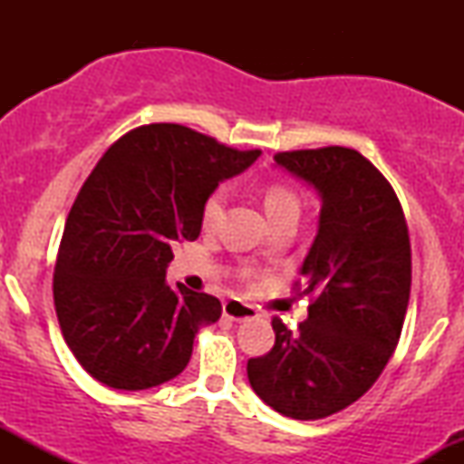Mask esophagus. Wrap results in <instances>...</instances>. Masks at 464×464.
<instances>
[{"mask_svg": "<svg viewBox=\"0 0 464 464\" xmlns=\"http://www.w3.org/2000/svg\"><path fill=\"white\" fill-rule=\"evenodd\" d=\"M222 312H225V316L228 321H236V323H242V321H250V318L257 316V310H255L253 305H248V303H242V301H225V305H222Z\"/></svg>", "mask_w": 464, "mask_h": 464, "instance_id": "esophagus-1", "label": "esophagus"}]
</instances>
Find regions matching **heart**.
<instances>
[{
  "instance_id": "heart-1",
  "label": "heart",
  "mask_w": 464,
  "mask_h": 464,
  "mask_svg": "<svg viewBox=\"0 0 464 464\" xmlns=\"http://www.w3.org/2000/svg\"><path fill=\"white\" fill-rule=\"evenodd\" d=\"M225 205H227V189L218 188L211 191V194L207 196L205 205H202V227L207 228L216 227L218 220H220L222 214H225ZM264 207L268 218H273L275 214H279V211L299 209V200H296V196L287 188H284V185H270V188L266 189Z\"/></svg>"
}]
</instances>
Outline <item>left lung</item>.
Instances as JSON below:
<instances>
[{
	"label": "left lung",
	"instance_id": "1",
	"mask_svg": "<svg viewBox=\"0 0 464 464\" xmlns=\"http://www.w3.org/2000/svg\"><path fill=\"white\" fill-rule=\"evenodd\" d=\"M275 163L321 198L301 266L312 305L296 334L273 318L275 347L246 372L276 412L324 419L358 401L397 347L412 281L408 227L395 189L358 150L279 152Z\"/></svg>",
	"mask_w": 464,
	"mask_h": 464
}]
</instances>
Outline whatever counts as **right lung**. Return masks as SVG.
I'll return each instance as SVG.
<instances>
[{
	"label": "right lung",
	"instance_id": "1",
	"mask_svg": "<svg viewBox=\"0 0 464 464\" xmlns=\"http://www.w3.org/2000/svg\"><path fill=\"white\" fill-rule=\"evenodd\" d=\"M179 124L117 140L84 180L54 268V305L67 347L93 380L146 391L183 372L216 296L165 281L174 242H194L202 205L257 161Z\"/></svg>",
	"mask_w": 464,
	"mask_h": 464
}]
</instances>
